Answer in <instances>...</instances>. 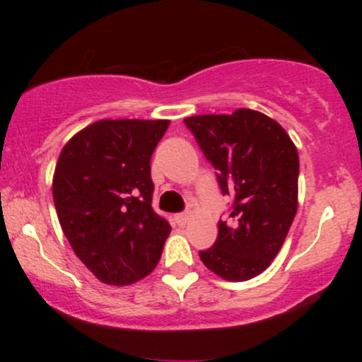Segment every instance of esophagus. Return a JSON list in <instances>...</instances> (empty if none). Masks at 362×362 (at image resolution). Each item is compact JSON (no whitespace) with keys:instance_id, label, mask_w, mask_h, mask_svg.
Returning a JSON list of instances; mask_svg holds the SVG:
<instances>
[{"instance_id":"1","label":"esophagus","mask_w":362,"mask_h":362,"mask_svg":"<svg viewBox=\"0 0 362 362\" xmlns=\"http://www.w3.org/2000/svg\"><path fill=\"white\" fill-rule=\"evenodd\" d=\"M189 219H190V214H187V213H182V214L175 216V221H177L178 226H185V224L189 223Z\"/></svg>"}]
</instances>
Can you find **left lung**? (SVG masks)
<instances>
[{
	"mask_svg": "<svg viewBox=\"0 0 362 362\" xmlns=\"http://www.w3.org/2000/svg\"><path fill=\"white\" fill-rule=\"evenodd\" d=\"M184 122L233 197L231 219L218 223V240L199 257L223 279H252L276 259L296 216L298 149L279 122L252 109Z\"/></svg>",
	"mask_w": 362,
	"mask_h": 362,
	"instance_id": "left-lung-1",
	"label": "left lung"
}]
</instances>
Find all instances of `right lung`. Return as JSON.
<instances>
[{
    "mask_svg": "<svg viewBox=\"0 0 362 362\" xmlns=\"http://www.w3.org/2000/svg\"><path fill=\"white\" fill-rule=\"evenodd\" d=\"M168 126L165 119H103L61 149L52 197L62 233L105 284H134L151 274L172 231L153 211L149 167Z\"/></svg>",
    "mask_w": 362,
    "mask_h": 362,
    "instance_id": "add662e5",
    "label": "right lung"
}]
</instances>
